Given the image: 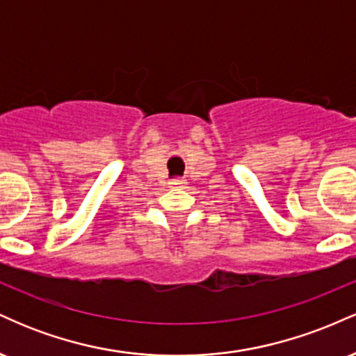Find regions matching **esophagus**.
<instances>
[{"instance_id": "1", "label": "esophagus", "mask_w": 356, "mask_h": 356, "mask_svg": "<svg viewBox=\"0 0 356 356\" xmlns=\"http://www.w3.org/2000/svg\"><path fill=\"white\" fill-rule=\"evenodd\" d=\"M169 186L174 187V189H184L187 186V181L186 179H174V181L169 182Z\"/></svg>"}]
</instances>
